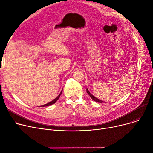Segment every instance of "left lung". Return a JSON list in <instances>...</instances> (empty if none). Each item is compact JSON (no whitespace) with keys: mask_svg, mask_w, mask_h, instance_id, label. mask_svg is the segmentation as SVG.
Instances as JSON below:
<instances>
[{"mask_svg":"<svg viewBox=\"0 0 153 153\" xmlns=\"http://www.w3.org/2000/svg\"><path fill=\"white\" fill-rule=\"evenodd\" d=\"M87 94H89V95H90V97H91V99H92L93 100H94V101H95V102H99V103H103V102H103V101H102V100H100L98 99L97 98L95 97L94 95H92L89 92V91H88V89H87Z\"/></svg>","mask_w":153,"mask_h":153,"instance_id":"left-lung-1","label":"left lung"}]
</instances>
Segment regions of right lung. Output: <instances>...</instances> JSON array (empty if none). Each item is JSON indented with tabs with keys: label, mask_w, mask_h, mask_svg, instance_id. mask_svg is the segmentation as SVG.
I'll return each instance as SVG.
<instances>
[{
	"label": "right lung",
	"mask_w": 153,
	"mask_h": 153,
	"mask_svg": "<svg viewBox=\"0 0 153 153\" xmlns=\"http://www.w3.org/2000/svg\"><path fill=\"white\" fill-rule=\"evenodd\" d=\"M62 90L61 91V93L59 94V95L57 97H56L55 99H54L53 100H52L51 102H49V103H46V104H45V105H42V106H41V107H47V106H49V105H52V104H53V103H54L56 101H57L58 100V99L59 98V97H60V95H61V94H62Z\"/></svg>",
	"instance_id": "add662e5"
}]
</instances>
